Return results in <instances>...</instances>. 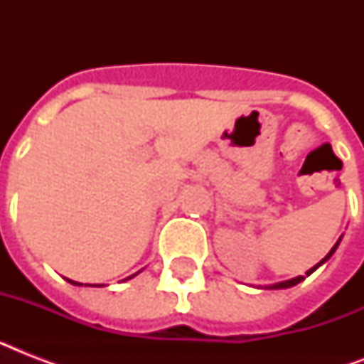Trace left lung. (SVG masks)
<instances>
[{
  "label": "left lung",
  "mask_w": 364,
  "mask_h": 364,
  "mask_svg": "<svg viewBox=\"0 0 364 364\" xmlns=\"http://www.w3.org/2000/svg\"><path fill=\"white\" fill-rule=\"evenodd\" d=\"M340 240H342V238H340ZM340 240H338V242H336V243H334V247L331 249V251H328V253H327V257H325V259H323V260H319V262H317V264L314 266V268H310V270L306 272V276H310L311 272H316L317 268H319V266L323 264V262H327V260L331 259V257H333V253H334V251H336V247H338ZM302 279H304V276L293 277V279H287V282H282V283H274V285H268V287H266V289H287V287H293V285H296V283H300V282H302Z\"/></svg>",
  "instance_id": "left-lung-1"
}]
</instances>
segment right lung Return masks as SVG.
<instances>
[{"instance_id":"right-lung-1","label":"right lung","mask_w":364,"mask_h":364,"mask_svg":"<svg viewBox=\"0 0 364 364\" xmlns=\"http://www.w3.org/2000/svg\"><path fill=\"white\" fill-rule=\"evenodd\" d=\"M134 276H136V274H134ZM134 276H130V277H134ZM130 277H126V279H130ZM124 279V282H126ZM68 282L71 283V285H82V283H79V282H71V279H68ZM90 287H100V285H90Z\"/></svg>"}]
</instances>
